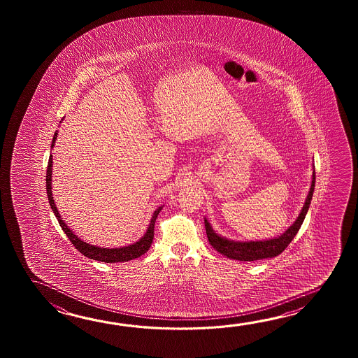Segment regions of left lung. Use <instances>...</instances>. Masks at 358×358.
<instances>
[{
	"label": "left lung",
	"mask_w": 358,
	"mask_h": 358,
	"mask_svg": "<svg viewBox=\"0 0 358 358\" xmlns=\"http://www.w3.org/2000/svg\"><path fill=\"white\" fill-rule=\"evenodd\" d=\"M315 179H316V176H315V166H313L311 188L304 201L301 213L298 215L297 220L294 221L289 228L282 233V236H276L273 239H267V241H247V242L231 241V239L217 234L213 230L211 224L207 221V219H205L206 234L208 238V242L216 251L220 252L221 255L227 256L230 259H236V261L273 259L275 256L280 255L288 247V244L294 239V236L303 222L306 213L311 205L313 189H315Z\"/></svg>",
	"instance_id": "left-lung-1"
}]
</instances>
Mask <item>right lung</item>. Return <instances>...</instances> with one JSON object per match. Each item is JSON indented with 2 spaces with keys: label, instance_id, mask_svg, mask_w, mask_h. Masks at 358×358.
<instances>
[{
  "label": "right lung",
  "instance_id": "1",
  "mask_svg": "<svg viewBox=\"0 0 358 358\" xmlns=\"http://www.w3.org/2000/svg\"><path fill=\"white\" fill-rule=\"evenodd\" d=\"M56 138H57V130L55 133L54 138H52V145L51 148H54L55 143H56ZM46 189L47 197H48V202L50 206L54 211L55 216L57 217L59 224L61 228L64 230V233L68 236L69 239L71 244L76 247L78 251L84 255L88 259H96V261H101V262H107V264H115V262H127L130 259H138L142 255H145V252L150 250L151 243L153 241V233H155V221L157 215L160 213L162 210V206H160L155 213H153L150 225L145 230V236H142L136 243L125 245V247H120V248H102L99 245H92L90 243H85L80 238L76 236L68 225L66 222L61 219L60 213L57 210V207L55 205L54 197H52V155L50 156L48 160V166H47V176H46Z\"/></svg>",
  "mask_w": 358,
  "mask_h": 358
}]
</instances>
